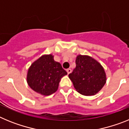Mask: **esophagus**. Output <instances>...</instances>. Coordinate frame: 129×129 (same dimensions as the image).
<instances>
[{"label":"esophagus","mask_w":129,"mask_h":129,"mask_svg":"<svg viewBox=\"0 0 129 129\" xmlns=\"http://www.w3.org/2000/svg\"><path fill=\"white\" fill-rule=\"evenodd\" d=\"M67 73H68V74H69L70 73H71L72 70L70 69V68H68V69H67Z\"/></svg>","instance_id":"1"}]
</instances>
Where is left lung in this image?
<instances>
[{"mask_svg": "<svg viewBox=\"0 0 129 129\" xmlns=\"http://www.w3.org/2000/svg\"><path fill=\"white\" fill-rule=\"evenodd\" d=\"M76 67L68 75L76 90L82 95L97 94L106 83V74L102 66L87 55H79Z\"/></svg>", "mask_w": 129, "mask_h": 129, "instance_id": "8db88e82", "label": "left lung"}]
</instances>
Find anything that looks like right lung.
<instances>
[{
  "instance_id": "1",
  "label": "right lung",
  "mask_w": 129,
  "mask_h": 129,
  "mask_svg": "<svg viewBox=\"0 0 129 129\" xmlns=\"http://www.w3.org/2000/svg\"><path fill=\"white\" fill-rule=\"evenodd\" d=\"M67 74L52 55H45L33 62L27 74V82L36 92L49 95L57 91L61 79Z\"/></svg>"
}]
</instances>
